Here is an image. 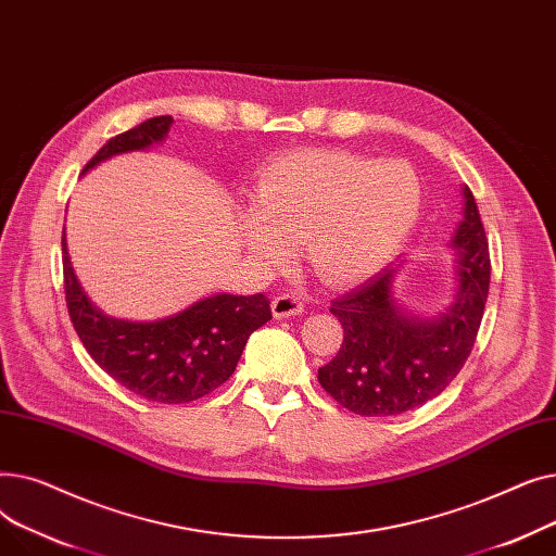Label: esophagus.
<instances>
[{
  "instance_id": "1",
  "label": "esophagus",
  "mask_w": 556,
  "mask_h": 556,
  "mask_svg": "<svg viewBox=\"0 0 556 556\" xmlns=\"http://www.w3.org/2000/svg\"><path fill=\"white\" fill-rule=\"evenodd\" d=\"M304 311V302L295 293H281L273 300L275 317H295Z\"/></svg>"
}]
</instances>
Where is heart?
Wrapping results in <instances>:
<instances>
[{
  "label": "heart",
  "instance_id": "b5f03b06",
  "mask_svg": "<svg viewBox=\"0 0 556 556\" xmlns=\"http://www.w3.org/2000/svg\"><path fill=\"white\" fill-rule=\"evenodd\" d=\"M421 210L417 173L401 160H374L342 149H295L261 173L245 248L279 266L293 243L317 279L352 286L401 250Z\"/></svg>",
  "mask_w": 556,
  "mask_h": 556
}]
</instances>
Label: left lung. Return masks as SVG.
<instances>
[{
	"instance_id": "8db88e82",
	"label": "left lung",
	"mask_w": 556,
	"mask_h": 556,
	"mask_svg": "<svg viewBox=\"0 0 556 556\" xmlns=\"http://www.w3.org/2000/svg\"><path fill=\"white\" fill-rule=\"evenodd\" d=\"M455 304L437 319L407 317L392 300V268L331 302L344 338L317 381L361 417H392L442 394L471 356L489 295L491 258L476 198L464 187Z\"/></svg>"
}]
</instances>
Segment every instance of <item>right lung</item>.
Masks as SVG:
<instances>
[{"mask_svg": "<svg viewBox=\"0 0 556 556\" xmlns=\"http://www.w3.org/2000/svg\"><path fill=\"white\" fill-rule=\"evenodd\" d=\"M170 116H153L116 135L87 168L126 151L162 141ZM63 277L72 325L94 363L126 390L155 403H189L220 388L237 369L252 331L273 319L266 295H216L151 325L105 317L87 295L70 263L63 231Z\"/></svg>", "mask_w": 556, "mask_h": 556, "instance_id": "add662e5", "label": "right lung"}]
</instances>
